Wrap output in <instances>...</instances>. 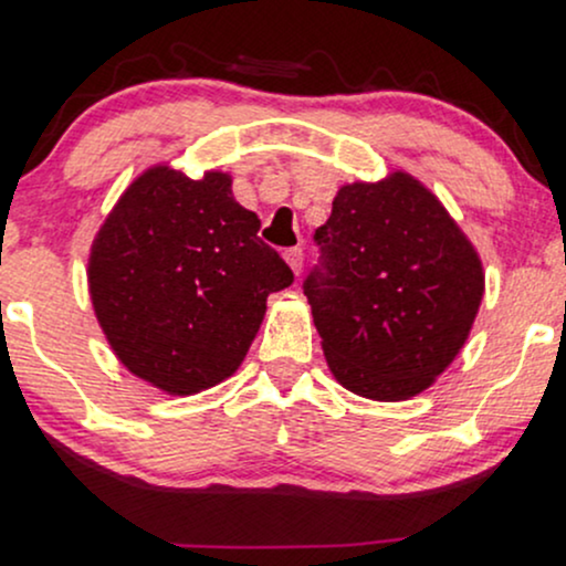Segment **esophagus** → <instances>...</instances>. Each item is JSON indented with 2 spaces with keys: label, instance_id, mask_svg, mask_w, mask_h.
Returning a JSON list of instances; mask_svg holds the SVG:
<instances>
[{
  "label": "esophagus",
  "instance_id": "obj_1",
  "mask_svg": "<svg viewBox=\"0 0 566 566\" xmlns=\"http://www.w3.org/2000/svg\"><path fill=\"white\" fill-rule=\"evenodd\" d=\"M284 261L290 263V269L295 271V274H301V265H303V247H290V250H284Z\"/></svg>",
  "mask_w": 566,
  "mask_h": 566
}]
</instances>
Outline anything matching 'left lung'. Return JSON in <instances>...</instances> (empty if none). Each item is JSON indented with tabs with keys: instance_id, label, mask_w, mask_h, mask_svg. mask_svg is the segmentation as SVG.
<instances>
[{
	"instance_id": "left-lung-1",
	"label": "left lung",
	"mask_w": 566,
	"mask_h": 566,
	"mask_svg": "<svg viewBox=\"0 0 566 566\" xmlns=\"http://www.w3.org/2000/svg\"><path fill=\"white\" fill-rule=\"evenodd\" d=\"M303 279L337 382L378 401L426 391L463 348L482 261L441 201L405 172L337 191Z\"/></svg>"
}]
</instances>
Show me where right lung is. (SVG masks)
<instances>
[{
	"label": "right lung",
	"mask_w": 566,
	"mask_h": 566,
	"mask_svg": "<svg viewBox=\"0 0 566 566\" xmlns=\"http://www.w3.org/2000/svg\"><path fill=\"white\" fill-rule=\"evenodd\" d=\"M258 229L223 172L154 167L127 188L93 244L90 295L129 373L186 396L242 365L265 297L295 279Z\"/></svg>",
	"instance_id": "obj_1"
}]
</instances>
